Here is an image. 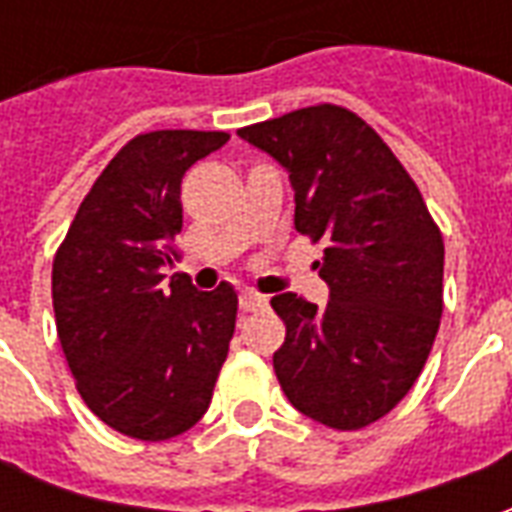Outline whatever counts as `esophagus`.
<instances>
[{
  "mask_svg": "<svg viewBox=\"0 0 512 512\" xmlns=\"http://www.w3.org/2000/svg\"><path fill=\"white\" fill-rule=\"evenodd\" d=\"M268 299L266 296H260V293H241V310L244 312H257V310H266Z\"/></svg>",
  "mask_w": 512,
  "mask_h": 512,
  "instance_id": "esophagus-1",
  "label": "esophagus"
}]
</instances>
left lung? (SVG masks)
<instances>
[{"label":"left lung","instance_id":"left-lung-1","mask_svg":"<svg viewBox=\"0 0 512 512\" xmlns=\"http://www.w3.org/2000/svg\"><path fill=\"white\" fill-rule=\"evenodd\" d=\"M238 136L285 167L296 230L326 246L315 263L326 307L296 293L271 299L288 326L274 354L282 392L315 422L365 428L428 362L444 307L439 227L384 139L343 106L296 109Z\"/></svg>","mask_w":512,"mask_h":512}]
</instances>
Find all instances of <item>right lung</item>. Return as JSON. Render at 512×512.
<instances>
[{"label":"right lung","instance_id":"add662e5","mask_svg":"<svg viewBox=\"0 0 512 512\" xmlns=\"http://www.w3.org/2000/svg\"><path fill=\"white\" fill-rule=\"evenodd\" d=\"M224 131L139 134L98 175L54 257L62 351L95 417L131 439L164 441L208 411L235 332L238 296L200 293L164 266L180 257V180Z\"/></svg>","mask_w":512,"mask_h":512}]
</instances>
